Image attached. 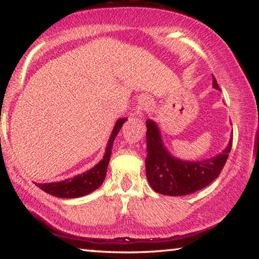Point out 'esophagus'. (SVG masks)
Listing matches in <instances>:
<instances>
[{"mask_svg": "<svg viewBox=\"0 0 259 259\" xmlns=\"http://www.w3.org/2000/svg\"><path fill=\"white\" fill-rule=\"evenodd\" d=\"M147 107H148L147 104H146V105H144V106H141V107L139 108V111H143V109H146ZM139 114H140V113H139Z\"/></svg>", "mask_w": 259, "mask_h": 259, "instance_id": "34e87169", "label": "esophagus"}]
</instances>
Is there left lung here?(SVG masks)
Wrapping results in <instances>:
<instances>
[{"label": "left lung", "mask_w": 259, "mask_h": 259, "mask_svg": "<svg viewBox=\"0 0 259 259\" xmlns=\"http://www.w3.org/2000/svg\"><path fill=\"white\" fill-rule=\"evenodd\" d=\"M212 84L221 91L213 75ZM146 126V177L152 189L165 196H186L211 184L224 167L232 147V138H230L225 150L213 158L199 161L182 160L166 150L157 122L147 120Z\"/></svg>", "instance_id": "obj_1"}]
</instances>
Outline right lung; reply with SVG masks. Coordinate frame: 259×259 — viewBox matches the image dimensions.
<instances>
[{"instance_id":"right-lung-1","label":"right lung","mask_w":259,"mask_h":259,"mask_svg":"<svg viewBox=\"0 0 259 259\" xmlns=\"http://www.w3.org/2000/svg\"><path fill=\"white\" fill-rule=\"evenodd\" d=\"M126 118L119 119L115 122L114 128L112 131L111 138H109L107 147H106V152L104 158L98 162L94 167H92L88 171L77 175L73 178H68L62 182H55V183H47V184H36L42 191L47 192L54 197L59 198H79L83 197L86 194L93 192L101 186L104 183L106 173H107V167L109 158L112 154V147L113 143H114L115 137L118 136L120 128H121L123 122L126 121Z\"/></svg>"}]
</instances>
